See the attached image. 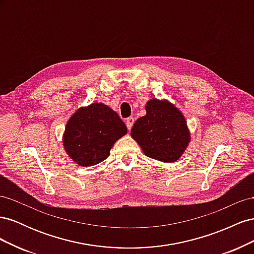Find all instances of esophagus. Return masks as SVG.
I'll return each instance as SVG.
<instances>
[{
	"label": "esophagus",
	"instance_id": "obj_1",
	"mask_svg": "<svg viewBox=\"0 0 254 254\" xmlns=\"http://www.w3.org/2000/svg\"><path fill=\"white\" fill-rule=\"evenodd\" d=\"M133 123H134V119L132 117H130L128 119H126V126L127 128L130 130L131 129V127L133 126Z\"/></svg>",
	"mask_w": 254,
	"mask_h": 254
}]
</instances>
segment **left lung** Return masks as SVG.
<instances>
[{"instance_id":"1","label":"left lung","mask_w":254,"mask_h":254,"mask_svg":"<svg viewBox=\"0 0 254 254\" xmlns=\"http://www.w3.org/2000/svg\"><path fill=\"white\" fill-rule=\"evenodd\" d=\"M131 136L145 156L162 162H175L186 150L190 133L182 113L170 103L151 99L146 115L137 119Z\"/></svg>"}]
</instances>
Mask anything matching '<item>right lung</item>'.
Here are the masks:
<instances>
[{
    "mask_svg": "<svg viewBox=\"0 0 254 254\" xmlns=\"http://www.w3.org/2000/svg\"><path fill=\"white\" fill-rule=\"evenodd\" d=\"M127 127L117 112L104 104L80 108L68 120L64 136V148L73 161L81 166L101 163Z\"/></svg>",
    "mask_w": 254,
    "mask_h": 254,
    "instance_id": "1",
    "label": "right lung"
}]
</instances>
